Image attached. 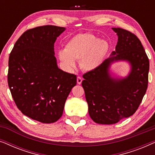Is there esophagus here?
I'll return each instance as SVG.
<instances>
[{"label":"esophagus","instance_id":"1","mask_svg":"<svg viewBox=\"0 0 155 155\" xmlns=\"http://www.w3.org/2000/svg\"><path fill=\"white\" fill-rule=\"evenodd\" d=\"M82 81V78L81 77H78L77 78V82L78 84H81Z\"/></svg>","mask_w":155,"mask_h":155}]
</instances>
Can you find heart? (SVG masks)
I'll list each match as a JSON object with an SVG mask.
<instances>
[{"label": "heart", "instance_id": "1", "mask_svg": "<svg viewBox=\"0 0 155 155\" xmlns=\"http://www.w3.org/2000/svg\"><path fill=\"white\" fill-rule=\"evenodd\" d=\"M109 49L104 39H97L91 34H80L66 44L65 50L58 51V58L68 70L76 66L75 61L80 60V67L84 71H92L103 62Z\"/></svg>", "mask_w": 155, "mask_h": 155}]
</instances>
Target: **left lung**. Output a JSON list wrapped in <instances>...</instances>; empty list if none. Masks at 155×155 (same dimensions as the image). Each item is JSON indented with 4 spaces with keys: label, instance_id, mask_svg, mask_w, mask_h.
Masks as SVG:
<instances>
[{
    "label": "left lung",
    "instance_id": "obj_1",
    "mask_svg": "<svg viewBox=\"0 0 155 155\" xmlns=\"http://www.w3.org/2000/svg\"><path fill=\"white\" fill-rule=\"evenodd\" d=\"M118 36L116 50L94 71L83 75L90 117L99 124H114L132 116L140 104L148 84L150 62L143 45L134 34L112 28ZM117 61H127L131 71L125 78L112 77L109 68Z\"/></svg>",
    "mask_w": 155,
    "mask_h": 155
}]
</instances>
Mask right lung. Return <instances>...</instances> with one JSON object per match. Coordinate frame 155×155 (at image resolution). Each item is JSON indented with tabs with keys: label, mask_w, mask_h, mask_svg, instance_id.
Here are the masks:
<instances>
[{
	"label": "right lung",
	"mask_w": 155,
	"mask_h": 155,
	"mask_svg": "<svg viewBox=\"0 0 155 155\" xmlns=\"http://www.w3.org/2000/svg\"><path fill=\"white\" fill-rule=\"evenodd\" d=\"M65 27L44 25L25 31L8 61V82L17 107L24 115L44 124L62 116L77 77L58 68L54 43Z\"/></svg>",
	"instance_id": "add662e5"
}]
</instances>
